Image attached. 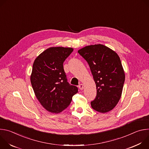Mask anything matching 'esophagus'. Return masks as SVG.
I'll list each match as a JSON object with an SVG mask.
<instances>
[{"mask_svg":"<svg viewBox=\"0 0 149 149\" xmlns=\"http://www.w3.org/2000/svg\"><path fill=\"white\" fill-rule=\"evenodd\" d=\"M78 87H79V88L81 90H82L84 89V85L82 84H81L79 85Z\"/></svg>","mask_w":149,"mask_h":149,"instance_id":"34e87169","label":"esophagus"}]
</instances>
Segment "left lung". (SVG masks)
<instances>
[{
    "label": "left lung",
    "mask_w": 149,
    "mask_h": 149,
    "mask_svg": "<svg viewBox=\"0 0 149 149\" xmlns=\"http://www.w3.org/2000/svg\"><path fill=\"white\" fill-rule=\"evenodd\" d=\"M90 66L97 88L92 108L100 113L112 110L118 102L125 81V74L117 54L101 44L85 47L78 51Z\"/></svg>",
    "instance_id": "left-lung-1"
}]
</instances>
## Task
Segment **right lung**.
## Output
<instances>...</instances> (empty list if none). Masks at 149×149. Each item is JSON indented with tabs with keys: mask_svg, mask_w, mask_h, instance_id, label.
<instances>
[{
	"mask_svg": "<svg viewBox=\"0 0 149 149\" xmlns=\"http://www.w3.org/2000/svg\"><path fill=\"white\" fill-rule=\"evenodd\" d=\"M73 48L51 47L35 60L31 82L35 94L43 107L52 113H59L68 107L78 88L68 81L63 63Z\"/></svg>",
	"mask_w": 149,
	"mask_h": 149,
	"instance_id": "1",
	"label": "right lung"
}]
</instances>
